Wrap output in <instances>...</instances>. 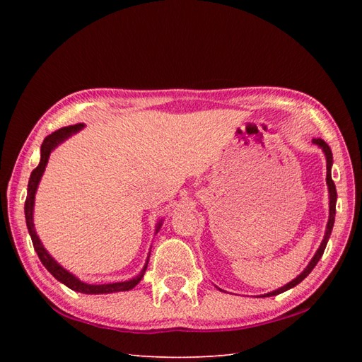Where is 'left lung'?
Returning a JSON list of instances; mask_svg holds the SVG:
<instances>
[{"mask_svg": "<svg viewBox=\"0 0 362 362\" xmlns=\"http://www.w3.org/2000/svg\"><path fill=\"white\" fill-rule=\"evenodd\" d=\"M313 144L319 146L323 152H325V157H326V184H327V192H329V218H327V225H326V233H325V237L322 240V243L319 246V249H317L315 255L311 258L310 264L305 267V270L300 273L299 276H296L293 281H290L288 284H286V286L278 288V290H273L270 293H266V294H261L258 296V298H270V296H276V294H281L284 291H287L293 287L298 286V284H300L306 276L310 275L311 270L315 267L317 262H319V259L322 258L323 252L326 249V245H327V240H329L331 237V233H332V228H334V222H335V205H337V189H335V184L332 181V177H331V169H332V151L331 148L327 146V144L325 140L322 139H313ZM221 290V288H218ZM223 291V290H222Z\"/></svg>", "mask_w": 362, "mask_h": 362, "instance_id": "obj_1", "label": "left lung"}]
</instances>
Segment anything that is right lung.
I'll list each match as a JSON object with an SVG mask.
<instances>
[{
	"label": "right lung",
	"mask_w": 362,
	"mask_h": 362,
	"mask_svg": "<svg viewBox=\"0 0 362 362\" xmlns=\"http://www.w3.org/2000/svg\"><path fill=\"white\" fill-rule=\"evenodd\" d=\"M84 128V124H76V125H69V127H63L57 131H54L52 134L47 136L45 140H43V144L40 146V161H39V166L31 172L30 175V180H28V189H27V199H25V206H24V211H25V222H27V228H28V233L31 237V242L33 246H35V250L37 252V257L42 261V264L47 267V270L51 273V275L56 278L57 281H60L64 286L69 287L74 291H78V293H84V294H108V293H117V291H128V290H133L137 284L144 278L146 267H148V261L149 257L145 262L144 269L139 273V275L133 279L129 281H124V282H113V284H101V286H95V284H86L83 281H80L75 275H72L71 272H68L66 269H63L59 262L54 259L49 252L43 247L42 242L39 235L36 234V229H35V223H33V211H35V196L39 187V182L43 172H45V168L48 164L49 160V154L51 152L56 149L60 144H63L64 140L69 139L71 136L76 134L78 131H81ZM163 221H160L156 226V234L158 233V229L161 228Z\"/></svg>",
	"instance_id": "right-lung-1"
}]
</instances>
